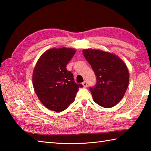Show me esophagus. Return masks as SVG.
<instances>
[{"mask_svg":"<svg viewBox=\"0 0 151 151\" xmlns=\"http://www.w3.org/2000/svg\"><path fill=\"white\" fill-rule=\"evenodd\" d=\"M82 85H83V86H84V88L87 87V86H88L87 82H86V81H84V82H82Z\"/></svg>","mask_w":151,"mask_h":151,"instance_id":"esophagus-1","label":"esophagus"}]
</instances>
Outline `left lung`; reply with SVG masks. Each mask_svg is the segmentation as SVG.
<instances>
[{
	"mask_svg": "<svg viewBox=\"0 0 151 151\" xmlns=\"http://www.w3.org/2000/svg\"><path fill=\"white\" fill-rule=\"evenodd\" d=\"M86 60L97 77V83L89 88L93 101L104 108H111L123 99L129 82L127 67L120 58L101 50H83Z\"/></svg>",
	"mask_w": 151,
	"mask_h": 151,
	"instance_id": "1",
	"label": "left lung"
}]
</instances>
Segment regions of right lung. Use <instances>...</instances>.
Instances as JSON below:
<instances>
[{
  "mask_svg": "<svg viewBox=\"0 0 151 151\" xmlns=\"http://www.w3.org/2000/svg\"><path fill=\"white\" fill-rule=\"evenodd\" d=\"M75 52L71 48L49 49L41 56L34 67V91L41 103L50 110H65L75 101L78 88L83 87L74 81L73 73L66 68Z\"/></svg>",
  "mask_w": 151,
  "mask_h": 151,
  "instance_id": "obj_1",
  "label": "right lung"
}]
</instances>
